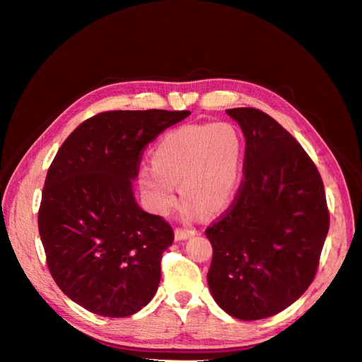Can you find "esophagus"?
Listing matches in <instances>:
<instances>
[{"label":"esophagus","mask_w":362,"mask_h":362,"mask_svg":"<svg viewBox=\"0 0 362 362\" xmlns=\"http://www.w3.org/2000/svg\"><path fill=\"white\" fill-rule=\"evenodd\" d=\"M196 234L194 229L192 228H177L175 229V238L177 240H187Z\"/></svg>","instance_id":"esophagus-1"}]
</instances>
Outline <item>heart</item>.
Returning a JSON list of instances; mask_svg holds the SVG:
<instances>
[{
	"mask_svg": "<svg viewBox=\"0 0 362 362\" xmlns=\"http://www.w3.org/2000/svg\"><path fill=\"white\" fill-rule=\"evenodd\" d=\"M243 139L226 122L185 125L170 131L152 149V168L140 170V184L154 206L166 213L177 185L187 217L221 213L234 201L243 166Z\"/></svg>",
	"mask_w": 362,
	"mask_h": 362,
	"instance_id": "b5f03b06",
	"label": "heart"
}]
</instances>
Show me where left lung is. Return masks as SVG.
I'll use <instances>...</instances> for the list:
<instances>
[{
  "label": "left lung",
  "instance_id": "1",
  "mask_svg": "<svg viewBox=\"0 0 362 362\" xmlns=\"http://www.w3.org/2000/svg\"><path fill=\"white\" fill-rule=\"evenodd\" d=\"M246 139L243 173L228 210L205 229L213 246L208 287L240 320L286 310L311 286L329 229L314 161L275 119L229 108Z\"/></svg>",
  "mask_w": 362,
  "mask_h": 362
}]
</instances>
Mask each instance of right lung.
I'll use <instances>...</instances> for the list:
<instances>
[{"label": "right lung", "instance_id": "1", "mask_svg": "<svg viewBox=\"0 0 362 362\" xmlns=\"http://www.w3.org/2000/svg\"><path fill=\"white\" fill-rule=\"evenodd\" d=\"M190 112L115 110L84 120L47 173L39 234L59 288L83 308L128 317L151 302L173 229L133 193L145 148Z\"/></svg>", "mask_w": 362, "mask_h": 362}]
</instances>
